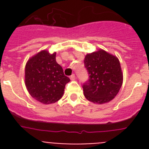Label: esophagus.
<instances>
[{
  "label": "esophagus",
  "mask_w": 149,
  "mask_h": 149,
  "mask_svg": "<svg viewBox=\"0 0 149 149\" xmlns=\"http://www.w3.org/2000/svg\"><path fill=\"white\" fill-rule=\"evenodd\" d=\"M75 74H72V75L70 76V79L71 80H72V81H74V80H75Z\"/></svg>",
  "instance_id": "esophagus-1"
}]
</instances>
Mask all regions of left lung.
<instances>
[{
    "mask_svg": "<svg viewBox=\"0 0 149 149\" xmlns=\"http://www.w3.org/2000/svg\"><path fill=\"white\" fill-rule=\"evenodd\" d=\"M84 66L89 74L88 81L83 84L86 99L98 104L113 99L123 82L119 59L100 49L86 55Z\"/></svg>",
    "mask_w": 149,
    "mask_h": 149,
    "instance_id": "obj_1",
    "label": "left lung"
}]
</instances>
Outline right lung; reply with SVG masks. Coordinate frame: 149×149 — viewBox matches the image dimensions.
I'll return each instance as SVG.
<instances>
[{
	"label": "right lung",
	"instance_id": "add662e5",
	"mask_svg": "<svg viewBox=\"0 0 149 149\" xmlns=\"http://www.w3.org/2000/svg\"><path fill=\"white\" fill-rule=\"evenodd\" d=\"M70 79L56 61V53L42 51L32 56L25 66V85L33 98L49 104L63 97L65 84Z\"/></svg>",
	"mask_w": 149,
	"mask_h": 149
}]
</instances>
